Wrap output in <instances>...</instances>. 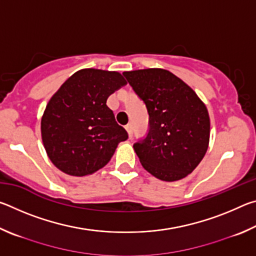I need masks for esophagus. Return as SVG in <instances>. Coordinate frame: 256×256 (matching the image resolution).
<instances>
[{
    "label": "esophagus",
    "instance_id": "obj_1",
    "mask_svg": "<svg viewBox=\"0 0 256 256\" xmlns=\"http://www.w3.org/2000/svg\"><path fill=\"white\" fill-rule=\"evenodd\" d=\"M125 130H126V131H128V138H132V136H133V126H132V124H128L126 126H125Z\"/></svg>",
    "mask_w": 256,
    "mask_h": 256
}]
</instances>
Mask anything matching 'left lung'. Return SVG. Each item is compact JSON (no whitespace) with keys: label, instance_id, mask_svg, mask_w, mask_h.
<instances>
[{"label":"left lung","instance_id":"obj_1","mask_svg":"<svg viewBox=\"0 0 256 256\" xmlns=\"http://www.w3.org/2000/svg\"><path fill=\"white\" fill-rule=\"evenodd\" d=\"M149 112V133L133 146L144 170L164 182L190 174L209 146L206 104L188 84L164 68L123 72Z\"/></svg>","mask_w":256,"mask_h":256}]
</instances>
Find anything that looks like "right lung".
Returning <instances> with one entry per match:
<instances>
[{
    "instance_id": "obj_1",
    "label": "right lung",
    "mask_w": 256,
    "mask_h": 256,
    "mask_svg": "<svg viewBox=\"0 0 256 256\" xmlns=\"http://www.w3.org/2000/svg\"><path fill=\"white\" fill-rule=\"evenodd\" d=\"M126 80L120 72L82 68L60 86L42 116L46 154L60 172L86 176L102 168L128 138L107 98Z\"/></svg>"
}]
</instances>
